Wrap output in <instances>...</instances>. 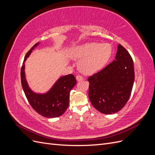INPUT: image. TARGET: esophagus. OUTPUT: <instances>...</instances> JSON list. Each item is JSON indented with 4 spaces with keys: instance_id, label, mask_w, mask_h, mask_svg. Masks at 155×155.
Instances as JSON below:
<instances>
[{
    "instance_id": "1",
    "label": "esophagus",
    "mask_w": 155,
    "mask_h": 155,
    "mask_svg": "<svg viewBox=\"0 0 155 155\" xmlns=\"http://www.w3.org/2000/svg\"><path fill=\"white\" fill-rule=\"evenodd\" d=\"M76 80L78 81H81L83 80V78L81 76H80V75H78V76H76Z\"/></svg>"
}]
</instances>
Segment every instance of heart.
<instances>
[{"label": "heart", "instance_id": "b5f03b06", "mask_svg": "<svg viewBox=\"0 0 155 155\" xmlns=\"http://www.w3.org/2000/svg\"><path fill=\"white\" fill-rule=\"evenodd\" d=\"M112 54L109 43H88L78 46L71 51L75 59H80L79 68L85 74H93L100 71L109 61Z\"/></svg>", "mask_w": 155, "mask_h": 155}]
</instances>
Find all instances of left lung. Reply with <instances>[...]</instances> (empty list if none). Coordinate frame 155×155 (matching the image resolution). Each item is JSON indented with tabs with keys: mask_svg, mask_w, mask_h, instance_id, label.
Returning <instances> with one entry per match:
<instances>
[{
	"mask_svg": "<svg viewBox=\"0 0 155 155\" xmlns=\"http://www.w3.org/2000/svg\"><path fill=\"white\" fill-rule=\"evenodd\" d=\"M134 81L133 59L119 44L115 60L88 78L89 100L93 107L101 113H116L129 100Z\"/></svg>",
	"mask_w": 155,
	"mask_h": 155,
	"instance_id": "left-lung-1",
	"label": "left lung"
}]
</instances>
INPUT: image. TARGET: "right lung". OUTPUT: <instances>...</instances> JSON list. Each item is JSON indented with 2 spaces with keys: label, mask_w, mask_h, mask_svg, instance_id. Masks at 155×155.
Wrapping results in <instances>:
<instances>
[{
  "label": "right lung",
  "mask_w": 155,
  "mask_h": 155,
  "mask_svg": "<svg viewBox=\"0 0 155 155\" xmlns=\"http://www.w3.org/2000/svg\"><path fill=\"white\" fill-rule=\"evenodd\" d=\"M39 45V43H36L25 57L21 70L22 87L29 104L37 113L46 118H56L61 116L67 109L70 92L76 85V79L72 74L66 75L59 78L47 92L38 94L32 91L26 79L25 62Z\"/></svg>",
  "instance_id": "add662e5"
}]
</instances>
